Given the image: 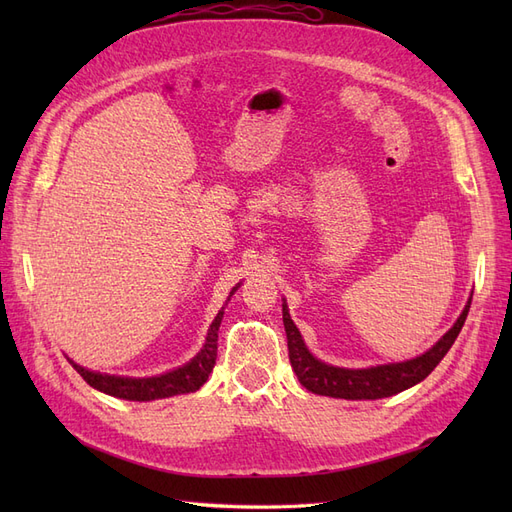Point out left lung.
<instances>
[{"label": "left lung", "instance_id": "obj_1", "mask_svg": "<svg viewBox=\"0 0 512 512\" xmlns=\"http://www.w3.org/2000/svg\"><path fill=\"white\" fill-rule=\"evenodd\" d=\"M472 297L468 299L463 312L455 320V324L448 329L436 344L423 354H416L414 359L397 361V363H382L371 367H337L331 363L320 361L318 356L309 352L301 331L297 324L292 322L288 303L282 299V316H284V329L288 339V356L292 371L297 374L299 382L307 391L324 397L335 399H382L393 397L401 391L410 389V386L425 380L436 365L444 359V354L451 350L455 339L468 318Z\"/></svg>", "mask_w": 512, "mask_h": 512}]
</instances>
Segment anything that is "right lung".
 <instances>
[{
  "label": "right lung",
  "instance_id": "obj_1",
  "mask_svg": "<svg viewBox=\"0 0 512 512\" xmlns=\"http://www.w3.org/2000/svg\"><path fill=\"white\" fill-rule=\"evenodd\" d=\"M241 284H237L235 288L230 290L226 305L230 301L232 294L239 290ZM226 305L220 309L218 316L213 318L211 327L207 331L205 344L196 352L194 359H190L188 363H183L181 367L168 369L164 374L158 376H117V374H102V371H94L89 367H83L79 363H74L70 356L68 361L72 363V367L79 371L83 376V380L94 386L96 391L106 393L117 399H128V401H153V399H164V397H175V395H188L198 391L209 378V374L213 371L215 359H218V331L220 324L224 318V309Z\"/></svg>",
  "mask_w": 512,
  "mask_h": 512
}]
</instances>
